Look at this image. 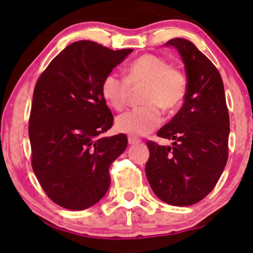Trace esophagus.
<instances>
[{
  "label": "esophagus",
  "instance_id": "obj_1",
  "mask_svg": "<svg viewBox=\"0 0 253 253\" xmlns=\"http://www.w3.org/2000/svg\"><path fill=\"white\" fill-rule=\"evenodd\" d=\"M127 141H129L130 145H137V144L140 143V139H139V138H137V137L129 136V137H127Z\"/></svg>",
  "mask_w": 253,
  "mask_h": 253
}]
</instances>
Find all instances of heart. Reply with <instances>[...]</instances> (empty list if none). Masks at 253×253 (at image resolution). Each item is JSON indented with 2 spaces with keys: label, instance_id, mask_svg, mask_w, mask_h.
Wrapping results in <instances>:
<instances>
[{
  "label": "heart",
  "instance_id": "heart-1",
  "mask_svg": "<svg viewBox=\"0 0 253 253\" xmlns=\"http://www.w3.org/2000/svg\"><path fill=\"white\" fill-rule=\"evenodd\" d=\"M145 84L141 102L121 114L115 120L117 131L132 136H145L152 132L162 121V112L176 109L185 98L188 82L183 72L168 65L157 55L145 54L130 62L124 69V78L109 72L100 84V93L107 106L115 110L126 107L130 87Z\"/></svg>",
  "mask_w": 253,
  "mask_h": 253
}]
</instances>
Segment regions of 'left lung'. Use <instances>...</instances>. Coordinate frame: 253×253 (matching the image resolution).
I'll list each match as a JSON object with an SVG mask.
<instances>
[{
  "mask_svg": "<svg viewBox=\"0 0 253 253\" xmlns=\"http://www.w3.org/2000/svg\"><path fill=\"white\" fill-rule=\"evenodd\" d=\"M166 46L181 55L188 88L182 108L158 131L159 137L174 140L172 146L147 141L145 172L162 202L190 206L212 191L226 167L229 114L215 65L189 40L175 38Z\"/></svg>",
  "mask_w": 253,
  "mask_h": 253,
  "instance_id": "8db88e82",
  "label": "left lung"
}]
</instances>
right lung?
Returning <instances> with one entry per match:
<instances>
[{
    "label": "right lung",
    "instance_id": "1",
    "mask_svg": "<svg viewBox=\"0 0 253 253\" xmlns=\"http://www.w3.org/2000/svg\"><path fill=\"white\" fill-rule=\"evenodd\" d=\"M131 51L77 41L38 79L29 121L32 168L46 195L64 209L98 203L108 191L110 165L126 151L124 133L101 137L114 117L100 84Z\"/></svg>",
    "mask_w": 253,
    "mask_h": 253
}]
</instances>
